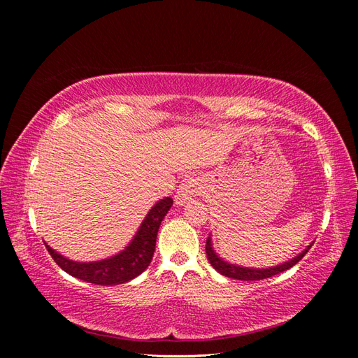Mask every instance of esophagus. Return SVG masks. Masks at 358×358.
<instances>
[{
	"label": "esophagus",
	"instance_id": "esophagus-1",
	"mask_svg": "<svg viewBox=\"0 0 358 358\" xmlns=\"http://www.w3.org/2000/svg\"><path fill=\"white\" fill-rule=\"evenodd\" d=\"M201 191V180L197 176H185L178 187L175 201L179 206H183L185 203L191 201L194 197L199 196Z\"/></svg>",
	"mask_w": 358,
	"mask_h": 358
}]
</instances>
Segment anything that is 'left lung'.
I'll return each mask as SVG.
<instances>
[{"mask_svg": "<svg viewBox=\"0 0 358 358\" xmlns=\"http://www.w3.org/2000/svg\"><path fill=\"white\" fill-rule=\"evenodd\" d=\"M313 245V242L306 248L303 249L300 254H297L294 258L288 259L285 263H280L278 266L273 267H266V268H255V267H245V266H239V264H233L230 262H225L222 257H220L218 254L215 252L213 245H212V237L209 234L208 241H206V255H208V259L210 266L216 270V272L231 278V279H239V280H259V279H266L278 273H282L285 270H288L289 267H292L294 264H297L300 259L306 255V252L310 249V246Z\"/></svg>", "mask_w": 358, "mask_h": 358, "instance_id": "1", "label": "left lung"}]
</instances>
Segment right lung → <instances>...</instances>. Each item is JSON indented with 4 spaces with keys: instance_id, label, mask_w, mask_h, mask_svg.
<instances>
[{
    "instance_id": "add662e5",
    "label": "right lung",
    "mask_w": 358,
    "mask_h": 358,
    "mask_svg": "<svg viewBox=\"0 0 358 358\" xmlns=\"http://www.w3.org/2000/svg\"><path fill=\"white\" fill-rule=\"evenodd\" d=\"M171 204L173 200L170 197L158 200L150 208L142 224H140L131 242L122 251H119L112 257L99 259V262H74V259L57 252L46 242L45 245L52 258L55 259V263L64 272H67L74 278L95 285L124 284L142 275L150 262H152L159 225L170 210Z\"/></svg>"
}]
</instances>
